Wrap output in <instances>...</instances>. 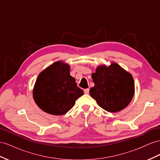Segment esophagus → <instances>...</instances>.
<instances>
[{
  "label": "esophagus",
  "instance_id": "obj_1",
  "mask_svg": "<svg viewBox=\"0 0 160 160\" xmlns=\"http://www.w3.org/2000/svg\"><path fill=\"white\" fill-rule=\"evenodd\" d=\"M84 94H86V95H88V94H89V89L88 88L84 89Z\"/></svg>",
  "mask_w": 160,
  "mask_h": 160
}]
</instances>
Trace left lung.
Listing matches in <instances>:
<instances>
[{
	"label": "left lung",
	"instance_id": "obj_1",
	"mask_svg": "<svg viewBox=\"0 0 160 160\" xmlns=\"http://www.w3.org/2000/svg\"><path fill=\"white\" fill-rule=\"evenodd\" d=\"M95 83L90 95L101 108L108 112H118L126 108L134 94L132 76L116 63L109 66L101 65L92 73Z\"/></svg>",
	"mask_w": 160,
	"mask_h": 160
}]
</instances>
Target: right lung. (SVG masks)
Masks as SVG:
<instances>
[{"instance_id": "1", "label": "right lung", "mask_w": 160, "mask_h": 160, "mask_svg": "<svg viewBox=\"0 0 160 160\" xmlns=\"http://www.w3.org/2000/svg\"><path fill=\"white\" fill-rule=\"evenodd\" d=\"M69 65L57 61L40 72L33 89V97L38 107L51 115L66 113L84 95L76 80L69 75Z\"/></svg>"}]
</instances>
